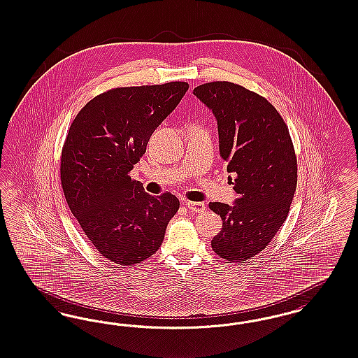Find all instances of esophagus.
I'll list each match as a JSON object with an SVG mask.
<instances>
[{"instance_id": "obj_1", "label": "esophagus", "mask_w": 358, "mask_h": 358, "mask_svg": "<svg viewBox=\"0 0 358 358\" xmlns=\"http://www.w3.org/2000/svg\"><path fill=\"white\" fill-rule=\"evenodd\" d=\"M186 207L194 213H203L206 210V205L203 202H186Z\"/></svg>"}]
</instances>
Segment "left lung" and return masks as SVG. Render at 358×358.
Instances as JSON below:
<instances>
[{
    "label": "left lung",
    "instance_id": "1",
    "mask_svg": "<svg viewBox=\"0 0 358 358\" xmlns=\"http://www.w3.org/2000/svg\"><path fill=\"white\" fill-rule=\"evenodd\" d=\"M217 120L220 156L235 174L234 206L211 202L223 228L211 247L223 260L241 262L265 250L289 215L298 165L289 129L266 98L228 81L193 90ZM232 180V178H231Z\"/></svg>",
    "mask_w": 358,
    "mask_h": 358
}]
</instances>
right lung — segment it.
I'll return each instance as SVG.
<instances>
[{"label":"right lung","instance_id":"1","mask_svg":"<svg viewBox=\"0 0 358 358\" xmlns=\"http://www.w3.org/2000/svg\"><path fill=\"white\" fill-rule=\"evenodd\" d=\"M187 89L184 81L110 89L90 99L69 127L60 162L65 199L111 262L127 266L151 257L178 211L177 196L145 193L130 172Z\"/></svg>","mask_w":358,"mask_h":358}]
</instances>
